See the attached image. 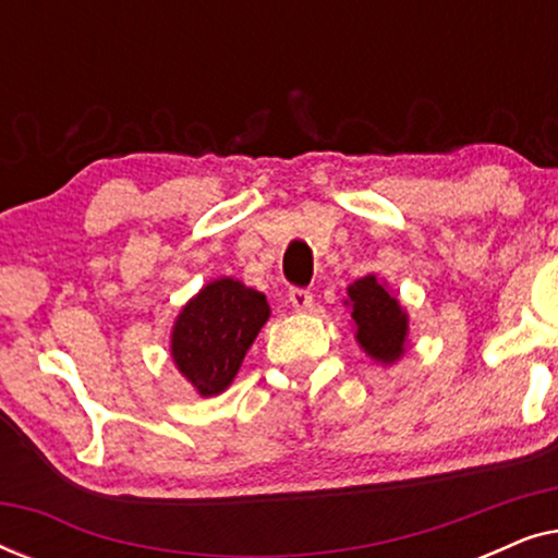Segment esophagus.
<instances>
[{"label":"esophagus","instance_id":"1","mask_svg":"<svg viewBox=\"0 0 558 558\" xmlns=\"http://www.w3.org/2000/svg\"><path fill=\"white\" fill-rule=\"evenodd\" d=\"M289 304L296 312H307L312 307V292H307V289H289Z\"/></svg>","mask_w":558,"mask_h":558}]
</instances>
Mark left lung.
<instances>
[{"label": "left lung", "instance_id": "left-lung-1", "mask_svg": "<svg viewBox=\"0 0 558 558\" xmlns=\"http://www.w3.org/2000/svg\"><path fill=\"white\" fill-rule=\"evenodd\" d=\"M345 307H350L355 342L371 361L380 365L399 363L411 345L409 312L384 279L365 274L348 287Z\"/></svg>", "mask_w": 558, "mask_h": 558}]
</instances>
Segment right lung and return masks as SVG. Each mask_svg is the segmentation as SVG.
Wrapping results in <instances>:
<instances>
[{
    "instance_id": "1",
    "label": "right lung",
    "mask_w": 558,
    "mask_h": 558,
    "mask_svg": "<svg viewBox=\"0 0 558 558\" xmlns=\"http://www.w3.org/2000/svg\"><path fill=\"white\" fill-rule=\"evenodd\" d=\"M269 317V302L256 289L233 277L208 281L174 317L170 332L174 368L203 399L223 393Z\"/></svg>"
}]
</instances>
